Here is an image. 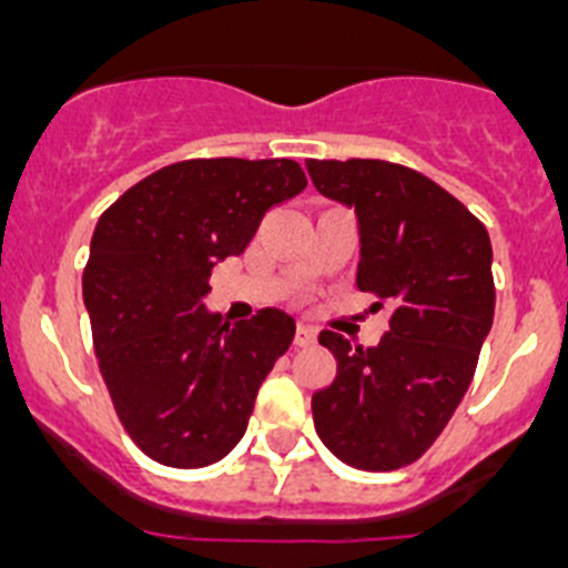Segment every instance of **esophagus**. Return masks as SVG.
Wrapping results in <instances>:
<instances>
[{
	"mask_svg": "<svg viewBox=\"0 0 568 568\" xmlns=\"http://www.w3.org/2000/svg\"><path fill=\"white\" fill-rule=\"evenodd\" d=\"M315 344V329L307 324H298L295 327V346H313Z\"/></svg>",
	"mask_w": 568,
	"mask_h": 568,
	"instance_id": "obj_1",
	"label": "esophagus"
}]
</instances>
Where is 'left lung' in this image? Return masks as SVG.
I'll return each mask as SVG.
<instances>
[{"instance_id": "left-lung-1", "label": "left lung", "mask_w": 568, "mask_h": 568, "mask_svg": "<svg viewBox=\"0 0 568 568\" xmlns=\"http://www.w3.org/2000/svg\"><path fill=\"white\" fill-rule=\"evenodd\" d=\"M307 173L321 195L355 207V284L375 295L373 313L389 310V329L366 349L318 335L338 369L313 395L315 433L355 469H400L435 444L471 384L495 315L489 233L404 164L310 159Z\"/></svg>"}]
</instances>
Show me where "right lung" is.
<instances>
[{
    "instance_id": "add662e5",
    "label": "right lung",
    "mask_w": 568,
    "mask_h": 568,
    "mask_svg": "<svg viewBox=\"0 0 568 568\" xmlns=\"http://www.w3.org/2000/svg\"><path fill=\"white\" fill-rule=\"evenodd\" d=\"M304 187L293 159H190L133 184L99 219L84 307L115 415L148 458L199 469L247 429L295 321L273 307L224 321L204 307L207 281L244 253L270 207Z\"/></svg>"
}]
</instances>
